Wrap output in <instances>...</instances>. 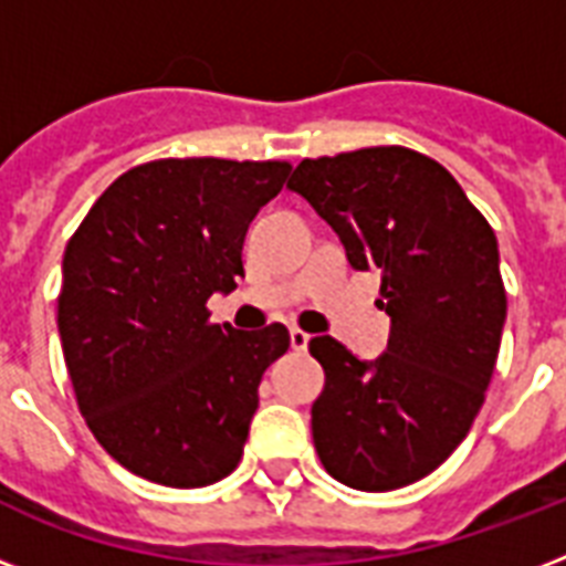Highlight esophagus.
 Listing matches in <instances>:
<instances>
[{
  "label": "esophagus",
  "instance_id": "esophagus-1",
  "mask_svg": "<svg viewBox=\"0 0 566 566\" xmlns=\"http://www.w3.org/2000/svg\"><path fill=\"white\" fill-rule=\"evenodd\" d=\"M311 344V335L308 332H302V328H291V346L296 353H305Z\"/></svg>",
  "mask_w": 566,
  "mask_h": 566
}]
</instances>
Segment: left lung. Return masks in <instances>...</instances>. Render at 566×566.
Masks as SVG:
<instances>
[{
  "label": "left lung",
  "mask_w": 566,
  "mask_h": 566,
  "mask_svg": "<svg viewBox=\"0 0 566 566\" xmlns=\"http://www.w3.org/2000/svg\"><path fill=\"white\" fill-rule=\"evenodd\" d=\"M287 188L335 229L355 270L381 273L376 305L390 317L376 361L328 335L311 340L326 370L314 447L346 488L396 491L438 470L484 402L509 311L496 234L449 170L402 146L305 158Z\"/></svg>",
  "instance_id": "left-lung-1"
}]
</instances>
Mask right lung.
I'll list each match as a JSON object with an SVG mask.
<instances>
[{"label":"right lung","instance_id":"add662e5","mask_svg":"<svg viewBox=\"0 0 566 566\" xmlns=\"http://www.w3.org/2000/svg\"><path fill=\"white\" fill-rule=\"evenodd\" d=\"M291 164L167 158L123 172L66 243L57 335L78 411L117 464L205 488L243 455L258 385L291 346L282 323L238 332L205 302L243 275L249 222Z\"/></svg>","mask_w":566,"mask_h":566}]
</instances>
